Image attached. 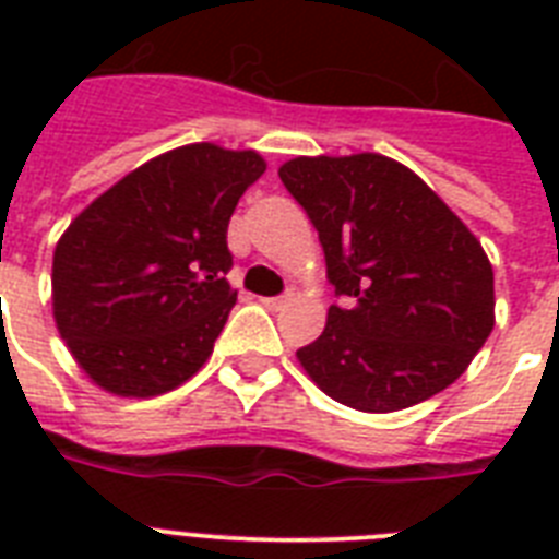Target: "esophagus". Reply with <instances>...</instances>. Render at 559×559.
Returning a JSON list of instances; mask_svg holds the SVG:
<instances>
[{
  "instance_id": "obj_1",
  "label": "esophagus",
  "mask_w": 559,
  "mask_h": 559,
  "mask_svg": "<svg viewBox=\"0 0 559 559\" xmlns=\"http://www.w3.org/2000/svg\"><path fill=\"white\" fill-rule=\"evenodd\" d=\"M289 296H270V298H261V305L266 307V310H281V307L287 305Z\"/></svg>"
}]
</instances>
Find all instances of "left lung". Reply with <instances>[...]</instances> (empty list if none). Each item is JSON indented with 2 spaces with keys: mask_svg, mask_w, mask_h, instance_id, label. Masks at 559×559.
Returning a JSON list of instances; mask_svg holds the SVG:
<instances>
[{
  "mask_svg": "<svg viewBox=\"0 0 559 559\" xmlns=\"http://www.w3.org/2000/svg\"><path fill=\"white\" fill-rule=\"evenodd\" d=\"M278 177L345 298L298 348L310 380L359 412L408 408L459 380L493 331V266L476 235L380 153L298 156Z\"/></svg>",
  "mask_w": 559,
  "mask_h": 559,
  "instance_id": "1",
  "label": "left lung"
}]
</instances>
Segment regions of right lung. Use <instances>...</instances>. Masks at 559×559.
Wrapping results in <instances>:
<instances>
[{"label": "right lung", "mask_w": 559, "mask_h": 559, "mask_svg": "<svg viewBox=\"0 0 559 559\" xmlns=\"http://www.w3.org/2000/svg\"><path fill=\"white\" fill-rule=\"evenodd\" d=\"M266 170L254 151L186 144L104 191L55 249L63 342L100 389L156 397L211 357L237 301L226 231Z\"/></svg>", "instance_id": "add662e5"}]
</instances>
